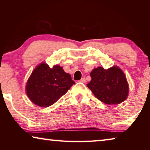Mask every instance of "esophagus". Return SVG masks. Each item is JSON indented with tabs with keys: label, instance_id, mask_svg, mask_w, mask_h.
Instances as JSON below:
<instances>
[{
	"label": "esophagus",
	"instance_id": "1",
	"mask_svg": "<svg viewBox=\"0 0 150 150\" xmlns=\"http://www.w3.org/2000/svg\"><path fill=\"white\" fill-rule=\"evenodd\" d=\"M79 82H81V83H85L86 82L85 78H82V79H81V80H79Z\"/></svg>",
	"mask_w": 150,
	"mask_h": 150
}]
</instances>
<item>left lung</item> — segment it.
<instances>
[{"label": "left lung", "mask_w": 150, "mask_h": 150, "mask_svg": "<svg viewBox=\"0 0 150 150\" xmlns=\"http://www.w3.org/2000/svg\"><path fill=\"white\" fill-rule=\"evenodd\" d=\"M87 85L96 98L107 105H118L127 98L129 87L124 72L117 66L108 69L95 68Z\"/></svg>", "instance_id": "obj_1"}]
</instances>
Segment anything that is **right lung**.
<instances>
[{
    "label": "right lung",
    "instance_id": "1",
    "mask_svg": "<svg viewBox=\"0 0 150 150\" xmlns=\"http://www.w3.org/2000/svg\"><path fill=\"white\" fill-rule=\"evenodd\" d=\"M75 83L62 67L55 65L50 68L42 63L32 71L27 81L26 91L33 103L47 107L54 105Z\"/></svg>",
    "mask_w": 150,
    "mask_h": 150
}]
</instances>
